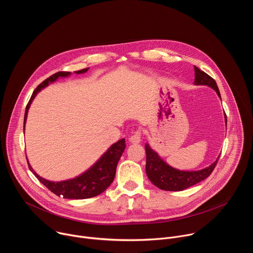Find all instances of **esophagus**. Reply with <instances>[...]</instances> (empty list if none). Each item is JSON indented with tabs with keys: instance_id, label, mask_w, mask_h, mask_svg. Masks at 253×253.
Returning a JSON list of instances; mask_svg holds the SVG:
<instances>
[{
	"instance_id": "esophagus-1",
	"label": "esophagus",
	"mask_w": 253,
	"mask_h": 253,
	"mask_svg": "<svg viewBox=\"0 0 253 253\" xmlns=\"http://www.w3.org/2000/svg\"><path fill=\"white\" fill-rule=\"evenodd\" d=\"M141 131L140 130H137L130 138H129V141L132 143V144H138L140 143L141 141Z\"/></svg>"
}]
</instances>
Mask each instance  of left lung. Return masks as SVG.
Wrapping results in <instances>:
<instances>
[{
    "mask_svg": "<svg viewBox=\"0 0 253 253\" xmlns=\"http://www.w3.org/2000/svg\"><path fill=\"white\" fill-rule=\"evenodd\" d=\"M195 71V80L194 85H204L212 88L218 97L221 99L219 89L216 84L215 80L212 79L209 75L204 73L203 71L194 66ZM225 123H227L226 115ZM146 150V174L150 181L158 188L166 191H182L190 186H193L202 180L207 178L213 169L215 168L216 163L218 161L219 156L217 157L211 165L206 168L197 171H184L171 167L167 164L159 154L153 150L148 143L145 144Z\"/></svg>",
    "mask_w": 253,
    "mask_h": 253,
    "instance_id": "8db88e82",
    "label": "left lung"
}]
</instances>
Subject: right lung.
Masks as SVG:
<instances>
[{"label": "right lung", "mask_w": 253, "mask_h": 253, "mask_svg": "<svg viewBox=\"0 0 253 253\" xmlns=\"http://www.w3.org/2000/svg\"><path fill=\"white\" fill-rule=\"evenodd\" d=\"M88 69L89 68L82 69L74 72V73L83 74V73H86ZM70 75H71V72H58V73L46 79L44 82H42L37 88L35 89L26 107L25 117H24V131H25V124L28 117L29 108L34 98L36 97V95H37L42 89L56 82L59 78H66V77H69ZM125 147H126L125 139L124 138L120 139L116 143L112 144V145L108 148V150L85 172H83L82 174L74 178L63 180V181H50V180H47L36 173L32 168V166L30 165L29 161H28V165L30 170L33 172V174L36 177H37L39 181L56 195L66 199H86V198H91L101 194L111 185L116 174V167H117L118 161L120 160L125 150Z\"/></svg>", "instance_id": "add662e5"}]
</instances>
